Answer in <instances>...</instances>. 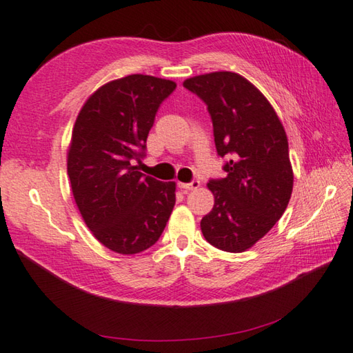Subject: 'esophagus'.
Here are the masks:
<instances>
[{"label": "esophagus", "mask_w": 353, "mask_h": 353, "mask_svg": "<svg viewBox=\"0 0 353 353\" xmlns=\"http://www.w3.org/2000/svg\"><path fill=\"white\" fill-rule=\"evenodd\" d=\"M179 186H181L182 190L185 191H192V190H197L200 186V182L197 181V179H194V181H191L190 183H183V182H179Z\"/></svg>", "instance_id": "1"}]
</instances>
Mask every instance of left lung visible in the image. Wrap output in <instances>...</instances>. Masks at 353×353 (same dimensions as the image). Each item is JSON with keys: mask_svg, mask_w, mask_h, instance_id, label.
Segmentation results:
<instances>
[{"mask_svg": "<svg viewBox=\"0 0 353 353\" xmlns=\"http://www.w3.org/2000/svg\"><path fill=\"white\" fill-rule=\"evenodd\" d=\"M183 87L202 99L226 177L211 179L214 208L202 219L203 237L226 252H243L266 236L292 194L288 137L271 103L243 76L214 72Z\"/></svg>", "mask_w": 353, "mask_h": 353, "instance_id": "1", "label": "left lung"}]
</instances>
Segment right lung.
<instances>
[{
  "instance_id": "right-lung-1",
  "label": "right lung",
  "mask_w": 353,
  "mask_h": 353,
  "mask_svg": "<svg viewBox=\"0 0 353 353\" xmlns=\"http://www.w3.org/2000/svg\"><path fill=\"white\" fill-rule=\"evenodd\" d=\"M176 84L130 74L102 85L76 117L67 154L74 202L88 230L117 254L153 246L176 203V183L137 171L161 103Z\"/></svg>"
}]
</instances>
